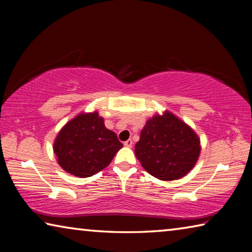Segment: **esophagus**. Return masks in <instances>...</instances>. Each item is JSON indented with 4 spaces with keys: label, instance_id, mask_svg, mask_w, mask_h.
<instances>
[{
    "label": "esophagus",
    "instance_id": "34e87169",
    "mask_svg": "<svg viewBox=\"0 0 252 252\" xmlns=\"http://www.w3.org/2000/svg\"><path fill=\"white\" fill-rule=\"evenodd\" d=\"M123 144H125V146L127 147V148H131L132 144H133V142H132L131 139H129V140H126V141L125 143H123Z\"/></svg>",
    "mask_w": 252,
    "mask_h": 252
}]
</instances>
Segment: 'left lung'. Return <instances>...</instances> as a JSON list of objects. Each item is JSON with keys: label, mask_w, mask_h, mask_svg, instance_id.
<instances>
[{"label": "left lung", "mask_w": 252, "mask_h": 252, "mask_svg": "<svg viewBox=\"0 0 252 252\" xmlns=\"http://www.w3.org/2000/svg\"><path fill=\"white\" fill-rule=\"evenodd\" d=\"M134 152L148 173L159 180L171 181L193 169L201 142L192 127L165 110L148 119Z\"/></svg>", "instance_id": "8db88e82"}]
</instances>
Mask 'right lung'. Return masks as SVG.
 <instances>
[{"label": "right lung", "mask_w": 252, "mask_h": 252, "mask_svg": "<svg viewBox=\"0 0 252 252\" xmlns=\"http://www.w3.org/2000/svg\"><path fill=\"white\" fill-rule=\"evenodd\" d=\"M122 147L97 111L81 112L71 119L53 142L60 167L79 178L91 177L108 167Z\"/></svg>", "instance_id": "add662e5"}]
</instances>
